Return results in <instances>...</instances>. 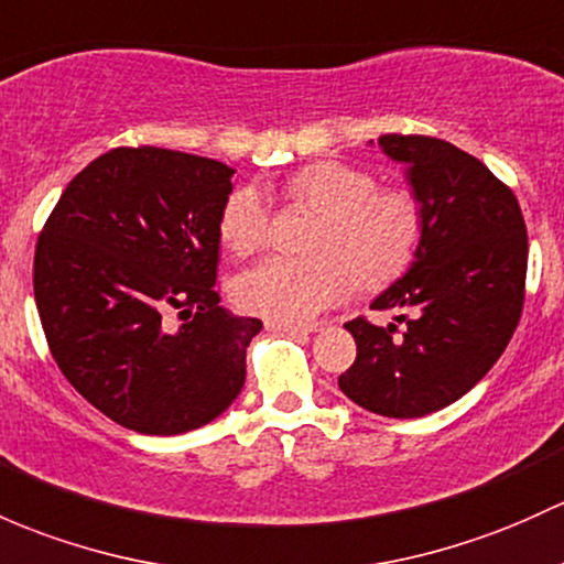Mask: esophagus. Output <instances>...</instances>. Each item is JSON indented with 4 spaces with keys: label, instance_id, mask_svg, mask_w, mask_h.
<instances>
[{
    "label": "esophagus",
    "instance_id": "34e87169",
    "mask_svg": "<svg viewBox=\"0 0 564 564\" xmlns=\"http://www.w3.org/2000/svg\"><path fill=\"white\" fill-rule=\"evenodd\" d=\"M265 328L269 330H280V333H288V336H308V333H317L319 328L317 325H284V323H265Z\"/></svg>",
    "mask_w": 564,
    "mask_h": 564
}]
</instances>
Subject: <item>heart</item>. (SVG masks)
Returning <instances> with one entry per match:
<instances>
[{
	"label": "heart",
	"mask_w": 564,
	"mask_h": 564,
	"mask_svg": "<svg viewBox=\"0 0 564 564\" xmlns=\"http://www.w3.org/2000/svg\"><path fill=\"white\" fill-rule=\"evenodd\" d=\"M284 196L319 212L308 236L312 258H271L236 276L241 312L271 323L304 325L355 293L401 276L420 250L425 215L414 193L377 187L373 174L338 161H317L284 183ZM269 204L256 185L236 187L220 212V239L245 258L269 241Z\"/></svg>",
	"instance_id": "b5f03b06"
}]
</instances>
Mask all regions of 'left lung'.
Returning a JSON list of instances; mask_svg holds the SVG:
<instances>
[{
	"label": "left lung",
	"mask_w": 564,
	"mask_h": 564,
	"mask_svg": "<svg viewBox=\"0 0 564 564\" xmlns=\"http://www.w3.org/2000/svg\"><path fill=\"white\" fill-rule=\"evenodd\" d=\"M379 150L405 166L425 231L405 274L371 304L401 312L403 333L362 317L344 325L357 357L338 387L366 411L414 420L474 390L511 341L524 304L527 228L517 196L444 139L384 134Z\"/></svg>",
	"instance_id": "8db88e82"
}]
</instances>
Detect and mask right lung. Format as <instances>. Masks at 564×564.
<instances>
[{
  "label": "right lung",
  "instance_id": "add662e5",
  "mask_svg": "<svg viewBox=\"0 0 564 564\" xmlns=\"http://www.w3.org/2000/svg\"><path fill=\"white\" fill-rule=\"evenodd\" d=\"M220 161L115 148L58 198L34 256V301L69 384L118 425L180 435L220 416L263 323L220 306ZM186 323L169 332L162 317Z\"/></svg>",
  "mask_w": 564,
  "mask_h": 564
}]
</instances>
